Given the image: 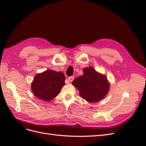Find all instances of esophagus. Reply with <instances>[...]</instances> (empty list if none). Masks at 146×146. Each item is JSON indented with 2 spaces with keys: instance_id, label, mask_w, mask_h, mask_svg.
<instances>
[{
  "instance_id": "34e87169",
  "label": "esophagus",
  "mask_w": 146,
  "mask_h": 146,
  "mask_svg": "<svg viewBox=\"0 0 146 146\" xmlns=\"http://www.w3.org/2000/svg\"><path fill=\"white\" fill-rule=\"evenodd\" d=\"M68 80L70 82H72L73 80H74V76H71V77H69L68 78Z\"/></svg>"
}]
</instances>
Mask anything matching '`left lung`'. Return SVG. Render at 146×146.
<instances>
[{"instance_id":"obj_1","label":"left lung","mask_w":146,"mask_h":146,"mask_svg":"<svg viewBox=\"0 0 146 146\" xmlns=\"http://www.w3.org/2000/svg\"><path fill=\"white\" fill-rule=\"evenodd\" d=\"M82 71L83 75L76 78L72 84L77 87L82 98L92 103L99 101L109 91V84L106 77L92 67L83 69Z\"/></svg>"}]
</instances>
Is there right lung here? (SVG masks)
<instances>
[{"instance_id":"1","label":"right lung","mask_w":146,"mask_h":146,"mask_svg":"<svg viewBox=\"0 0 146 146\" xmlns=\"http://www.w3.org/2000/svg\"><path fill=\"white\" fill-rule=\"evenodd\" d=\"M65 80L62 72L47 70L34 78L31 84L32 91L41 100L50 101L59 94L65 85Z\"/></svg>"}]
</instances>
